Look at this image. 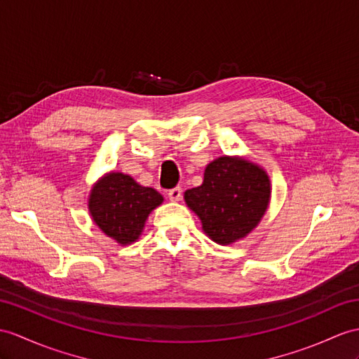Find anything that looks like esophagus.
Here are the masks:
<instances>
[{"mask_svg": "<svg viewBox=\"0 0 359 359\" xmlns=\"http://www.w3.org/2000/svg\"><path fill=\"white\" fill-rule=\"evenodd\" d=\"M168 196H169V199H170V201H180V199H181V196H182V190H181V187H173V189H170V190H169V194H168Z\"/></svg>", "mask_w": 359, "mask_h": 359, "instance_id": "esophagus-1", "label": "esophagus"}]
</instances>
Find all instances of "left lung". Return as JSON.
Returning <instances> with one entry per match:
<instances>
[{"instance_id": "8db88e82", "label": "left lung", "mask_w": 359, "mask_h": 359, "mask_svg": "<svg viewBox=\"0 0 359 359\" xmlns=\"http://www.w3.org/2000/svg\"><path fill=\"white\" fill-rule=\"evenodd\" d=\"M269 195L265 170L243 158L221 156L207 165L204 182L187 190L184 199L210 238L229 245L245 238L259 224Z\"/></svg>"}]
</instances>
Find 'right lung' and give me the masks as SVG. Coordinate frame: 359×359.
<instances>
[{
	"mask_svg": "<svg viewBox=\"0 0 359 359\" xmlns=\"http://www.w3.org/2000/svg\"><path fill=\"white\" fill-rule=\"evenodd\" d=\"M163 203L152 187H143L123 173H108L95 184L90 195V213L99 229L126 245L138 239L147 216Z\"/></svg>",
	"mask_w": 359,
	"mask_h": 359,
	"instance_id": "add662e5",
	"label": "right lung"
}]
</instances>
